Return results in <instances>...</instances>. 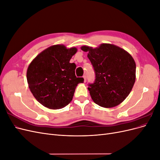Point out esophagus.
Returning <instances> with one entry per match:
<instances>
[{
  "label": "esophagus",
  "mask_w": 160,
  "mask_h": 160,
  "mask_svg": "<svg viewBox=\"0 0 160 160\" xmlns=\"http://www.w3.org/2000/svg\"><path fill=\"white\" fill-rule=\"evenodd\" d=\"M83 79H84V82H85H85L87 81V79H86V76L85 75H83Z\"/></svg>",
  "instance_id": "34e87169"
}]
</instances>
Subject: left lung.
<instances>
[{"label": "left lung", "instance_id": "left-lung-1", "mask_svg": "<svg viewBox=\"0 0 160 160\" xmlns=\"http://www.w3.org/2000/svg\"><path fill=\"white\" fill-rule=\"evenodd\" d=\"M88 52L95 73L88 89L92 99L101 107L110 108L123 101L135 81L136 65L133 57L118 46L103 43L98 47H81Z\"/></svg>", "mask_w": 160, "mask_h": 160}]
</instances>
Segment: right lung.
Listing matches in <instances>:
<instances>
[{
    "mask_svg": "<svg viewBox=\"0 0 160 160\" xmlns=\"http://www.w3.org/2000/svg\"><path fill=\"white\" fill-rule=\"evenodd\" d=\"M77 51L75 47L52 45L39 53L28 66V88L45 107L52 109L65 107L71 101L77 85L83 83V77L75 76L76 65L69 62Z\"/></svg>",
    "mask_w": 160,
    "mask_h": 160,
    "instance_id": "obj_1",
    "label": "right lung"
}]
</instances>
